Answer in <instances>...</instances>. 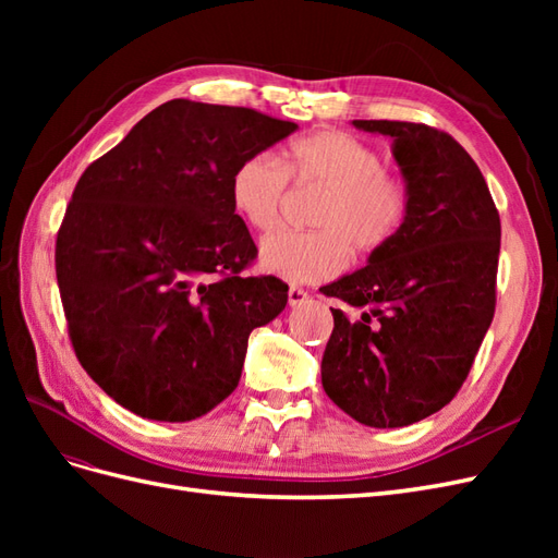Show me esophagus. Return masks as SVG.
Returning a JSON list of instances; mask_svg holds the SVG:
<instances>
[{
	"instance_id": "obj_1",
	"label": "esophagus",
	"mask_w": 558,
	"mask_h": 558,
	"mask_svg": "<svg viewBox=\"0 0 558 558\" xmlns=\"http://www.w3.org/2000/svg\"><path fill=\"white\" fill-rule=\"evenodd\" d=\"M307 298H310V293L305 289H300V286H291V289H289V305L291 307L305 305Z\"/></svg>"
}]
</instances>
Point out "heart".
Returning <instances> with one entry per match:
<instances>
[{
  "instance_id": "obj_1",
  "label": "heart",
  "mask_w": 558,
  "mask_h": 558,
  "mask_svg": "<svg viewBox=\"0 0 558 558\" xmlns=\"http://www.w3.org/2000/svg\"><path fill=\"white\" fill-rule=\"evenodd\" d=\"M286 179L314 185L324 197L312 214L310 232H275L260 244L265 272L286 281L316 283L340 275L349 248L369 256L400 232L408 216V191L384 172L377 150L349 132L326 130L293 140L279 154L244 158L230 177V202L246 226L272 230L286 193Z\"/></svg>"
}]
</instances>
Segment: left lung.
Listing matches in <instances>:
<instances>
[{
    "instance_id": "8db88e82",
    "label": "left lung",
    "mask_w": 558,
    "mask_h": 558,
    "mask_svg": "<svg viewBox=\"0 0 558 558\" xmlns=\"http://www.w3.org/2000/svg\"><path fill=\"white\" fill-rule=\"evenodd\" d=\"M391 137L408 216L367 265L328 286L320 361L328 398L359 424L402 428L442 410L465 381L496 312L500 218L468 150L421 123L353 121Z\"/></svg>"
}]
</instances>
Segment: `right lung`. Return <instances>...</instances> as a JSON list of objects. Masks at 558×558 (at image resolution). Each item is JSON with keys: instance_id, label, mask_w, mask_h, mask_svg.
Here are the masks:
<instances>
[{"instance_id": "right-lung-1", "label": "right lung", "mask_w": 558, "mask_h": 558, "mask_svg": "<svg viewBox=\"0 0 558 558\" xmlns=\"http://www.w3.org/2000/svg\"><path fill=\"white\" fill-rule=\"evenodd\" d=\"M295 130L172 99L78 179L56 244L60 298L78 363L125 410L183 424L238 388L248 335L289 286L242 275L256 244L230 177Z\"/></svg>"}]
</instances>
